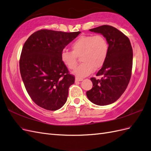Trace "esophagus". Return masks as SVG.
<instances>
[{"instance_id":"34e87169","label":"esophagus","mask_w":151,"mask_h":151,"mask_svg":"<svg viewBox=\"0 0 151 151\" xmlns=\"http://www.w3.org/2000/svg\"><path fill=\"white\" fill-rule=\"evenodd\" d=\"M83 80V78H79V77H76L75 79L76 82H79V81H82Z\"/></svg>"}]
</instances>
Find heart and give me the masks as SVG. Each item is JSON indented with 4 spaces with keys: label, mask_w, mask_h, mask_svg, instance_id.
<instances>
[{
    "label": "heart",
    "mask_w": 151,
    "mask_h": 151,
    "mask_svg": "<svg viewBox=\"0 0 151 151\" xmlns=\"http://www.w3.org/2000/svg\"><path fill=\"white\" fill-rule=\"evenodd\" d=\"M72 52L63 51L61 60L68 68L74 69L77 57L83 62L74 70L78 77H83L93 72L94 68L101 67L106 62L109 52V45L103 36H81L72 45Z\"/></svg>",
    "instance_id": "obj_1"
}]
</instances>
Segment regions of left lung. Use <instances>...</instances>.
<instances>
[{
    "mask_svg": "<svg viewBox=\"0 0 151 151\" xmlns=\"http://www.w3.org/2000/svg\"><path fill=\"white\" fill-rule=\"evenodd\" d=\"M89 31L103 35L109 45L106 62L96 74L101 78H91L93 88L86 92L91 102L104 106L115 102L127 89L132 75L133 51L129 38L111 26L103 25Z\"/></svg>",
    "mask_w": 151,
    "mask_h": 151,
    "instance_id": "left-lung-1",
    "label": "left lung"
}]
</instances>
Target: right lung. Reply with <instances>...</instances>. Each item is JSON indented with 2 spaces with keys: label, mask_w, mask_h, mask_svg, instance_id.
Instances as JSON below:
<instances>
[{
  "label": "right lung",
  "mask_w": 151,
  "mask_h": 151,
  "mask_svg": "<svg viewBox=\"0 0 151 151\" xmlns=\"http://www.w3.org/2000/svg\"><path fill=\"white\" fill-rule=\"evenodd\" d=\"M81 33L41 29L26 41L19 60L21 76L31 99L50 111L62 108L75 77L61 60L67 45Z\"/></svg>",
  "instance_id": "right-lung-1"
}]
</instances>
